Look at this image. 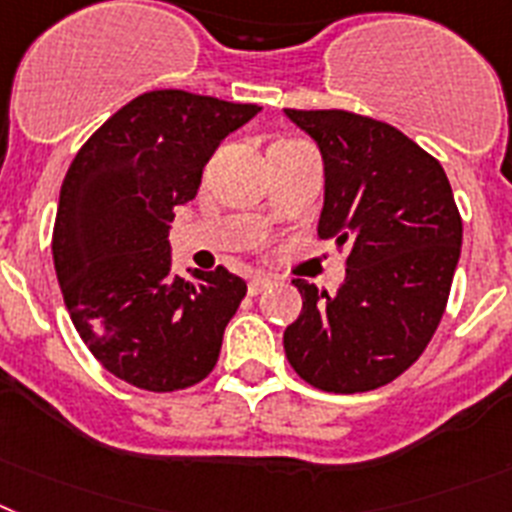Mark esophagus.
Instances as JSON below:
<instances>
[{
  "label": "esophagus",
  "instance_id": "esophagus-1",
  "mask_svg": "<svg viewBox=\"0 0 512 512\" xmlns=\"http://www.w3.org/2000/svg\"><path fill=\"white\" fill-rule=\"evenodd\" d=\"M270 286H273V278L255 276V278H252V281H249L247 291H249V296H257V294H263L265 289H270Z\"/></svg>",
  "mask_w": 512,
  "mask_h": 512
}]
</instances>
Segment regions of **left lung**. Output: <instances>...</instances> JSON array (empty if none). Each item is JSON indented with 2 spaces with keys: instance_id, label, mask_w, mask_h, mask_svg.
<instances>
[{
  "instance_id": "1",
  "label": "left lung",
  "mask_w": 512,
  "mask_h": 512,
  "mask_svg": "<svg viewBox=\"0 0 512 512\" xmlns=\"http://www.w3.org/2000/svg\"><path fill=\"white\" fill-rule=\"evenodd\" d=\"M286 117L325 163L317 234L349 255L333 296L296 278L302 312L283 349L312 388L367 393L403 375L435 336L461 257V213L440 161L401 130L341 109Z\"/></svg>"
}]
</instances>
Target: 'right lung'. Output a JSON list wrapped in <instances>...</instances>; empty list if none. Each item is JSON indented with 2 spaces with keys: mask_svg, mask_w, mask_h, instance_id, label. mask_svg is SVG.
<instances>
[{
  "mask_svg": "<svg viewBox=\"0 0 512 512\" xmlns=\"http://www.w3.org/2000/svg\"><path fill=\"white\" fill-rule=\"evenodd\" d=\"M257 111L150 90L106 119L64 176L51 236L64 304L90 354L135 388L171 393L216 367L247 283L223 265L174 276L169 223L223 137Z\"/></svg>",
  "mask_w": 512,
  "mask_h": 512,
  "instance_id": "add662e5",
  "label": "right lung"
}]
</instances>
